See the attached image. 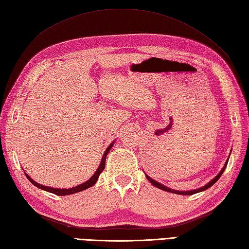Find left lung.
<instances>
[{
	"instance_id": "left-lung-1",
	"label": "left lung",
	"mask_w": 249,
	"mask_h": 249,
	"mask_svg": "<svg viewBox=\"0 0 249 249\" xmlns=\"http://www.w3.org/2000/svg\"><path fill=\"white\" fill-rule=\"evenodd\" d=\"M228 162H229V159H228V160H226V163L224 164V167L222 168V171H221L219 174H217V175H216L214 178H213V179H212L211 181H209L206 186H203V187H201V188H199V189L189 190V191H178V190H175V189H171V188H168V187L164 186V185H162V184H160V182H158V181H155L154 179H152V178H151L150 176H147L146 174H145V176H146V178H147V180H149L152 185L155 186V187H158V188L162 189V190H164V191H168V193H172V194H177V195L190 196V195H195V194H197V193H201V191H203V190H207L208 188H210V187H211L212 185H214L215 182L220 179V177L222 176V174H223V172L225 171V168H226V165H228Z\"/></svg>"
}]
</instances>
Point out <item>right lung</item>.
I'll return each mask as SVG.
<instances>
[{"mask_svg": "<svg viewBox=\"0 0 249 249\" xmlns=\"http://www.w3.org/2000/svg\"><path fill=\"white\" fill-rule=\"evenodd\" d=\"M113 143H115V141L111 142V143H110V145H109V146L107 147V150L105 151V153H104V155H103V159H102V160H100L99 166H98V168H97V171L95 172L94 175L91 176L89 180L85 181V182H83V184L78 185V186H76V187H72V188H69V189L52 188V187H47V186H43V185L38 184V182H36L35 180H33L32 178H30V177L27 175V174H25V175H26V177L28 178V180H29L30 182H32V184H33L34 186H36V187H38V188H40V189L45 190V191H48V193L54 194V195H56V196H68V195L76 194V193H78V191H83V190H85V189L89 188V187L94 186V185L96 184V181H97L98 177H99V175H100V173H102V172L104 171V168H105V163H106V156L108 155L109 151L111 150V147H112V145H113Z\"/></svg>", "mask_w": 249, "mask_h": 249, "instance_id": "obj_1", "label": "right lung"}]
</instances>
